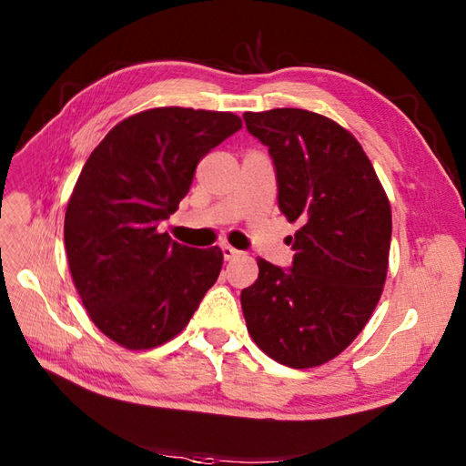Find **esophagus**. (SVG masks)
Masks as SVG:
<instances>
[{"instance_id": "esophagus-1", "label": "esophagus", "mask_w": 466, "mask_h": 466, "mask_svg": "<svg viewBox=\"0 0 466 466\" xmlns=\"http://www.w3.org/2000/svg\"><path fill=\"white\" fill-rule=\"evenodd\" d=\"M220 250H222L224 260H232V258H236V256L240 254V250H236L234 246H230V244H220Z\"/></svg>"}]
</instances>
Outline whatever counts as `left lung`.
<instances>
[{"instance_id":"1","label":"left lung","mask_w":466,"mask_h":466,"mask_svg":"<svg viewBox=\"0 0 466 466\" xmlns=\"http://www.w3.org/2000/svg\"><path fill=\"white\" fill-rule=\"evenodd\" d=\"M268 147L279 208L294 234L290 268L258 258L240 294L252 340L290 369L339 356L380 300L392 234L390 204L362 146L342 126L299 107L246 112Z\"/></svg>"}]
</instances>
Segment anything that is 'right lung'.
I'll return each instance as SVG.
<instances>
[{
	"instance_id": "right-lung-1",
	"label": "right lung",
	"mask_w": 466,
	"mask_h": 466,
	"mask_svg": "<svg viewBox=\"0 0 466 466\" xmlns=\"http://www.w3.org/2000/svg\"><path fill=\"white\" fill-rule=\"evenodd\" d=\"M242 127L230 112L154 107L112 127L77 177L64 242L92 322L130 350L167 342L222 270V250L160 232L202 157Z\"/></svg>"
}]
</instances>
